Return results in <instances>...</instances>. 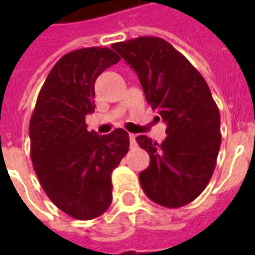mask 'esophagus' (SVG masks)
Here are the masks:
<instances>
[{"instance_id": "obj_1", "label": "esophagus", "mask_w": 255, "mask_h": 255, "mask_svg": "<svg viewBox=\"0 0 255 255\" xmlns=\"http://www.w3.org/2000/svg\"><path fill=\"white\" fill-rule=\"evenodd\" d=\"M129 142H131V144H135L136 143V142H135V135H133V133H129Z\"/></svg>"}]
</instances>
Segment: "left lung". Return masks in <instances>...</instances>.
Wrapping results in <instances>:
<instances>
[{
    "label": "left lung",
    "mask_w": 255,
    "mask_h": 255,
    "mask_svg": "<svg viewBox=\"0 0 255 255\" xmlns=\"http://www.w3.org/2000/svg\"><path fill=\"white\" fill-rule=\"evenodd\" d=\"M112 47L133 68L147 104L166 123L161 144L146 135L136 138L150 155L140 186L161 206H184L210 182L221 144L220 112L208 83L162 38L139 36Z\"/></svg>",
    "instance_id": "8db88e82"
}]
</instances>
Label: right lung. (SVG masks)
<instances>
[{"instance_id":"add662e5","label":"right lung","mask_w":255,"mask_h":255,"mask_svg":"<svg viewBox=\"0 0 255 255\" xmlns=\"http://www.w3.org/2000/svg\"><path fill=\"white\" fill-rule=\"evenodd\" d=\"M120 61L109 47H83L58 60L38 94L30 120L31 161L43 191L64 213L93 220L112 203V172L127 154L129 136L87 131L94 84Z\"/></svg>"}]
</instances>
